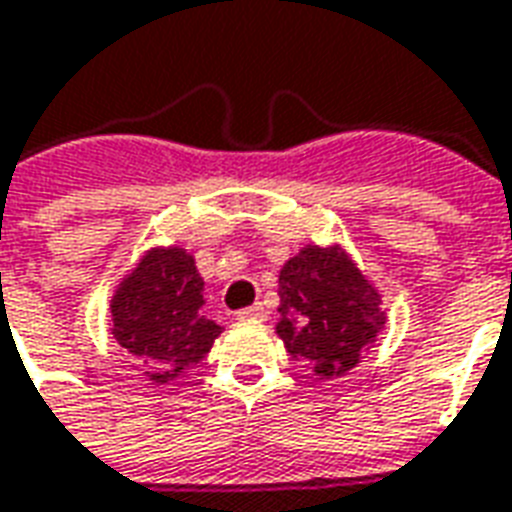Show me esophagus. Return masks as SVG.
I'll return each instance as SVG.
<instances>
[{
  "instance_id": "obj_1",
  "label": "esophagus",
  "mask_w": 512,
  "mask_h": 512,
  "mask_svg": "<svg viewBox=\"0 0 512 512\" xmlns=\"http://www.w3.org/2000/svg\"><path fill=\"white\" fill-rule=\"evenodd\" d=\"M267 317V306L264 303H253V306L237 311V320H264Z\"/></svg>"
}]
</instances>
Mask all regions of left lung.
I'll use <instances>...</instances> for the list:
<instances>
[{"label": "left lung", "mask_w": 512, "mask_h": 512, "mask_svg": "<svg viewBox=\"0 0 512 512\" xmlns=\"http://www.w3.org/2000/svg\"><path fill=\"white\" fill-rule=\"evenodd\" d=\"M278 322L292 361L320 380L344 378L386 328L383 295L342 245H306L278 275Z\"/></svg>", "instance_id": "8db88e82"}]
</instances>
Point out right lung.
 Wrapping results in <instances>:
<instances>
[{
    "instance_id": "obj_1",
    "label": "right lung",
    "mask_w": 512,
    "mask_h": 512,
    "mask_svg": "<svg viewBox=\"0 0 512 512\" xmlns=\"http://www.w3.org/2000/svg\"><path fill=\"white\" fill-rule=\"evenodd\" d=\"M204 278L181 245L148 248L110 297L112 336L146 366V378L168 386L201 364L223 325L204 317Z\"/></svg>"
}]
</instances>
